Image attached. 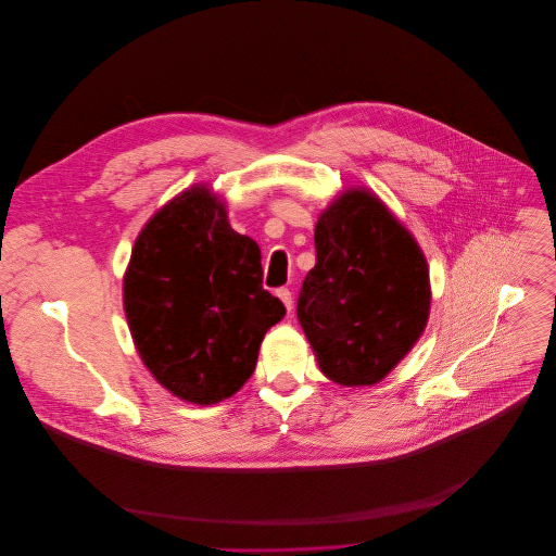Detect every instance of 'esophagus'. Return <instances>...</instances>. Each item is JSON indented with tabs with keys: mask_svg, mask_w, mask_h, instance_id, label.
Wrapping results in <instances>:
<instances>
[{
	"mask_svg": "<svg viewBox=\"0 0 556 556\" xmlns=\"http://www.w3.org/2000/svg\"><path fill=\"white\" fill-rule=\"evenodd\" d=\"M276 295H278V298H280V300H282V304H285V308H287V311H289V313H291V311H293V298H291V291H289V289H285V287H282V289H278V291H276Z\"/></svg>",
	"mask_w": 556,
	"mask_h": 556,
	"instance_id": "1",
	"label": "esophagus"
}]
</instances>
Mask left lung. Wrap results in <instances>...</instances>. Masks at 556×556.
Returning <instances> with one entry per match:
<instances>
[{"instance_id": "1", "label": "left lung", "mask_w": 556, "mask_h": 556, "mask_svg": "<svg viewBox=\"0 0 556 556\" xmlns=\"http://www.w3.org/2000/svg\"><path fill=\"white\" fill-rule=\"evenodd\" d=\"M317 265L298 318L320 372L349 388L375 386L419 340L430 278L413 236L368 190L342 192L318 218Z\"/></svg>"}]
</instances>
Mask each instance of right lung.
<instances>
[{
    "instance_id": "add662e5",
    "label": "right lung",
    "mask_w": 556,
    "mask_h": 556,
    "mask_svg": "<svg viewBox=\"0 0 556 556\" xmlns=\"http://www.w3.org/2000/svg\"><path fill=\"white\" fill-rule=\"evenodd\" d=\"M124 311L154 379L194 404L233 396L254 372L263 336L287 315L263 289L256 241L231 229L205 186L166 203L135 241Z\"/></svg>"
}]
</instances>
